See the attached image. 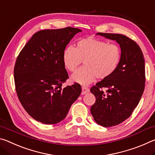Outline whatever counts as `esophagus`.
<instances>
[{
    "label": "esophagus",
    "mask_w": 155,
    "mask_h": 155,
    "mask_svg": "<svg viewBox=\"0 0 155 155\" xmlns=\"http://www.w3.org/2000/svg\"><path fill=\"white\" fill-rule=\"evenodd\" d=\"M89 91H90V90H89V88L86 87L85 86H82V92H81V94H82L83 95H84V94H87Z\"/></svg>",
    "instance_id": "34e87169"
}]
</instances>
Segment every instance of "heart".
<instances>
[{
  "instance_id": "obj_1",
  "label": "heart",
  "mask_w": 155,
  "mask_h": 155,
  "mask_svg": "<svg viewBox=\"0 0 155 155\" xmlns=\"http://www.w3.org/2000/svg\"><path fill=\"white\" fill-rule=\"evenodd\" d=\"M122 51L116 44L94 38L78 40L76 47L69 46L63 52V63L70 72L77 70L82 60L84 66L72 76V80L83 85L91 83L96 77L105 78L117 69Z\"/></svg>"
}]
</instances>
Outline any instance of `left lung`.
Listing matches in <instances>:
<instances>
[{"instance_id":"1","label":"left lung","mask_w":155,"mask_h":155,"mask_svg":"<svg viewBox=\"0 0 155 155\" xmlns=\"http://www.w3.org/2000/svg\"><path fill=\"white\" fill-rule=\"evenodd\" d=\"M97 35L115 40L122 51L121 61L115 72L90 89L96 97L90 109L94 120L104 127H111L128 118L140 103L145 87V61L140 47L127 36ZM104 88L106 92L103 91Z\"/></svg>"}]
</instances>
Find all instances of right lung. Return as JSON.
Listing matches in <instances>:
<instances>
[{
    "label": "right lung",
    "instance_id": "obj_1",
    "mask_svg": "<svg viewBox=\"0 0 155 155\" xmlns=\"http://www.w3.org/2000/svg\"><path fill=\"white\" fill-rule=\"evenodd\" d=\"M77 28L41 30L35 33L18 56L14 66L15 90L25 111L46 124L60 122L81 93L79 84L63 88L68 78L63 52Z\"/></svg>",
    "mask_w": 155,
    "mask_h": 155
}]
</instances>
